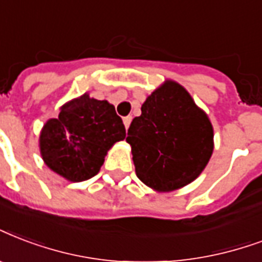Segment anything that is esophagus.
I'll use <instances>...</instances> for the list:
<instances>
[{
  "label": "esophagus",
  "mask_w": 262,
  "mask_h": 262,
  "mask_svg": "<svg viewBox=\"0 0 262 262\" xmlns=\"http://www.w3.org/2000/svg\"><path fill=\"white\" fill-rule=\"evenodd\" d=\"M132 122V117H125L123 118V125H125V127H129V125H130Z\"/></svg>",
  "instance_id": "obj_1"
}]
</instances>
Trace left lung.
Instances as JSON below:
<instances>
[{
	"mask_svg": "<svg viewBox=\"0 0 262 262\" xmlns=\"http://www.w3.org/2000/svg\"><path fill=\"white\" fill-rule=\"evenodd\" d=\"M206 113L184 88L165 81L141 105L127 130L136 174L149 188L169 192L192 183L209 163L214 141Z\"/></svg>",
	"mask_w": 262,
	"mask_h": 262,
	"instance_id": "1",
	"label": "left lung"
}]
</instances>
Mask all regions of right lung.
<instances>
[{"instance_id":"add662e5","label":"right lung","mask_w":262,"mask_h":262,"mask_svg":"<svg viewBox=\"0 0 262 262\" xmlns=\"http://www.w3.org/2000/svg\"><path fill=\"white\" fill-rule=\"evenodd\" d=\"M126 130L115 107L85 93L66 103L39 135V151L51 170L79 183L99 173L104 158Z\"/></svg>"}]
</instances>
